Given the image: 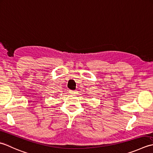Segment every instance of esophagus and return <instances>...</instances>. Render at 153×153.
Returning <instances> with one entry per match:
<instances>
[{
  "instance_id": "34e87169",
  "label": "esophagus",
  "mask_w": 153,
  "mask_h": 153,
  "mask_svg": "<svg viewBox=\"0 0 153 153\" xmlns=\"http://www.w3.org/2000/svg\"><path fill=\"white\" fill-rule=\"evenodd\" d=\"M71 94H74V93H75V92L74 91H73V90H71Z\"/></svg>"
}]
</instances>
